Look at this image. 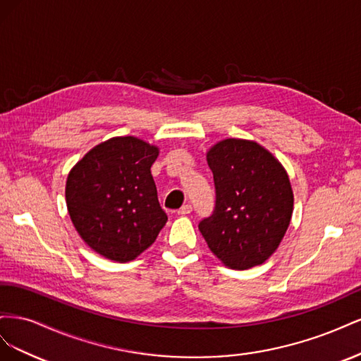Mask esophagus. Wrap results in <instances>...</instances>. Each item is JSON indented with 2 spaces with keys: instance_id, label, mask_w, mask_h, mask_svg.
Returning a JSON list of instances; mask_svg holds the SVG:
<instances>
[{
  "instance_id": "esophagus-1",
  "label": "esophagus",
  "mask_w": 361,
  "mask_h": 361,
  "mask_svg": "<svg viewBox=\"0 0 361 361\" xmlns=\"http://www.w3.org/2000/svg\"><path fill=\"white\" fill-rule=\"evenodd\" d=\"M191 211H192V206L191 204H183L180 209L178 211V214L179 215H188V214H191Z\"/></svg>"
}]
</instances>
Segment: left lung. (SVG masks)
<instances>
[{"mask_svg": "<svg viewBox=\"0 0 361 361\" xmlns=\"http://www.w3.org/2000/svg\"><path fill=\"white\" fill-rule=\"evenodd\" d=\"M215 183V209L199 224L224 267L262 265L279 248L293 211L288 171L253 140L224 138L206 152Z\"/></svg>", "mask_w": 361, "mask_h": 361, "instance_id": "obj_1", "label": "left lung"}]
</instances>
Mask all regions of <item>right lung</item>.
Here are the masks:
<instances>
[{
  "instance_id": "1",
  "label": "right lung",
  "mask_w": 361,
  "mask_h": 361,
  "mask_svg": "<svg viewBox=\"0 0 361 361\" xmlns=\"http://www.w3.org/2000/svg\"><path fill=\"white\" fill-rule=\"evenodd\" d=\"M159 147L126 135L96 145L66 180L68 212L82 241L114 262L138 257L155 243L167 215L150 167Z\"/></svg>"
}]
</instances>
